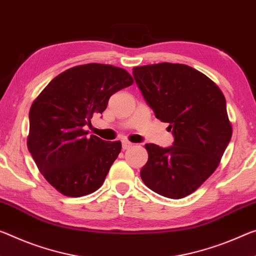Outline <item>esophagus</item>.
Returning a JSON list of instances; mask_svg holds the SVG:
<instances>
[{
  "instance_id": "34e87169",
  "label": "esophagus",
  "mask_w": 256,
  "mask_h": 256,
  "mask_svg": "<svg viewBox=\"0 0 256 256\" xmlns=\"http://www.w3.org/2000/svg\"><path fill=\"white\" fill-rule=\"evenodd\" d=\"M132 146H133V144H131L130 141H126V140H124L123 142H122V148H123V150H126L128 148H131Z\"/></svg>"
}]
</instances>
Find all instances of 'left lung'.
Wrapping results in <instances>:
<instances>
[{
  "label": "left lung",
  "instance_id": "left-lung-1",
  "mask_svg": "<svg viewBox=\"0 0 256 256\" xmlns=\"http://www.w3.org/2000/svg\"><path fill=\"white\" fill-rule=\"evenodd\" d=\"M133 77L156 118L168 123L173 146H144V184L162 196L180 200L212 176L229 144L232 128L226 98L202 72L182 64L133 68Z\"/></svg>",
  "mask_w": 256,
  "mask_h": 256
}]
</instances>
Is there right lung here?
Listing matches in <instances>:
<instances>
[{
	"mask_svg": "<svg viewBox=\"0 0 256 256\" xmlns=\"http://www.w3.org/2000/svg\"><path fill=\"white\" fill-rule=\"evenodd\" d=\"M133 84L123 68L86 64L62 72L34 100L27 147L40 172L60 194L80 197L102 186L122 149L120 141L88 136L114 93Z\"/></svg>",
	"mask_w": 256,
	"mask_h": 256,
	"instance_id": "1",
	"label": "right lung"
}]
</instances>
